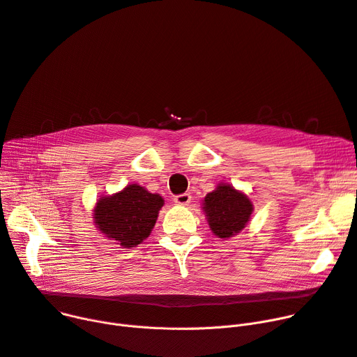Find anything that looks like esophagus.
<instances>
[{
  "label": "esophagus",
  "mask_w": 357,
  "mask_h": 357,
  "mask_svg": "<svg viewBox=\"0 0 357 357\" xmlns=\"http://www.w3.org/2000/svg\"><path fill=\"white\" fill-rule=\"evenodd\" d=\"M191 201H192V197H191V194H188V192L181 194V195H176V197L174 198V202H175L176 205H188Z\"/></svg>",
  "instance_id": "obj_1"
}]
</instances>
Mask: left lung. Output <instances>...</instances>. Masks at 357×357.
<instances>
[{
	"label": "left lung",
	"instance_id": "left-lung-1",
	"mask_svg": "<svg viewBox=\"0 0 357 357\" xmlns=\"http://www.w3.org/2000/svg\"><path fill=\"white\" fill-rule=\"evenodd\" d=\"M204 209L212 232L220 238L240 232L250 221L252 204L243 192L229 185H220L204 199Z\"/></svg>",
	"mask_w": 357,
	"mask_h": 357
}]
</instances>
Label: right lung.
Masks as SVG:
<instances>
[{"mask_svg":"<svg viewBox=\"0 0 357 357\" xmlns=\"http://www.w3.org/2000/svg\"><path fill=\"white\" fill-rule=\"evenodd\" d=\"M162 205V197L139 185H129L98 201L94 222L107 238L125 248L136 247L149 236Z\"/></svg>","mask_w":357,"mask_h":357,"instance_id":"right-lung-1","label":"right lung"}]
</instances>
